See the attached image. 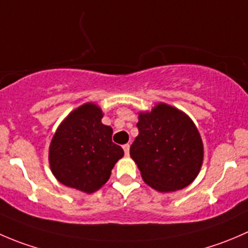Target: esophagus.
<instances>
[{
  "mask_svg": "<svg viewBox=\"0 0 248 248\" xmlns=\"http://www.w3.org/2000/svg\"><path fill=\"white\" fill-rule=\"evenodd\" d=\"M124 155H126V156H128L129 155V144H126V145H124Z\"/></svg>",
  "mask_w": 248,
  "mask_h": 248,
  "instance_id": "1",
  "label": "esophagus"
}]
</instances>
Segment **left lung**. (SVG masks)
I'll use <instances>...</instances> for the list:
<instances>
[{"instance_id":"obj_1","label":"left lung","mask_w":248,"mask_h":248,"mask_svg":"<svg viewBox=\"0 0 248 248\" xmlns=\"http://www.w3.org/2000/svg\"><path fill=\"white\" fill-rule=\"evenodd\" d=\"M139 136L131 145L142 180L159 192L188 186L202 163V142L192 120L180 110L158 104L139 114Z\"/></svg>"}]
</instances>
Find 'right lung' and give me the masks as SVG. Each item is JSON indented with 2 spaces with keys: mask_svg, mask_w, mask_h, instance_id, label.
<instances>
[{
  "mask_svg": "<svg viewBox=\"0 0 248 248\" xmlns=\"http://www.w3.org/2000/svg\"><path fill=\"white\" fill-rule=\"evenodd\" d=\"M102 110L87 103L62 122L50 144L52 174L61 184L92 193L109 180L114 164L124 156L111 140V127L102 124Z\"/></svg>",
  "mask_w": 248,
  "mask_h": 248,
  "instance_id": "right-lung-1",
  "label": "right lung"
}]
</instances>
